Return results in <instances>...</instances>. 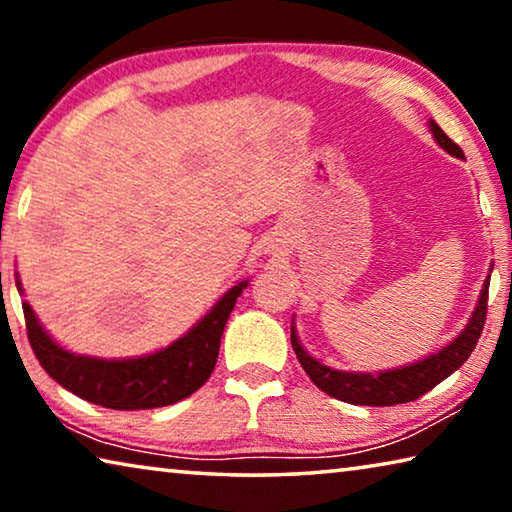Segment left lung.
<instances>
[{
    "mask_svg": "<svg viewBox=\"0 0 512 512\" xmlns=\"http://www.w3.org/2000/svg\"><path fill=\"white\" fill-rule=\"evenodd\" d=\"M431 133L436 137V142L443 146L456 158H463L461 146L443 133L436 121H431ZM488 287L490 280H485L479 307L470 318V325H467L461 336L452 341L431 357L422 359L413 366L379 372V375H357V372H341L332 370L318 363L314 357L302 350L298 343V336L291 327V345L293 352L300 361V366L305 368L309 379L320 388V391L327 393L334 400L348 402V404H361V406H393V404H404L418 400L420 395L429 393L433 386H438L440 381L447 379L454 370H458L467 361V357L474 352L476 343L481 339L485 316H488Z\"/></svg>",
    "mask_w": 512,
    "mask_h": 512,
    "instance_id": "obj_1",
    "label": "left lung"
}]
</instances>
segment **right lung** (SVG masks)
Segmentation results:
<instances>
[{"instance_id": "obj_1", "label": "right lung", "mask_w": 512, "mask_h": 512, "mask_svg": "<svg viewBox=\"0 0 512 512\" xmlns=\"http://www.w3.org/2000/svg\"><path fill=\"white\" fill-rule=\"evenodd\" d=\"M246 284L241 282L225 293L183 339L142 359L103 361L76 357L49 339L27 302H22L24 323L40 366L81 400L117 411L158 409L185 400L210 379L219 357L223 327Z\"/></svg>"}]
</instances>
